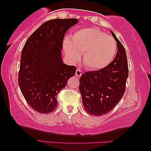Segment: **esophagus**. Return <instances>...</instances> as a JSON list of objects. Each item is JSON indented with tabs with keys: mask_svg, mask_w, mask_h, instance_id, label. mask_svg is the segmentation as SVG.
<instances>
[{
	"mask_svg": "<svg viewBox=\"0 0 151 151\" xmlns=\"http://www.w3.org/2000/svg\"><path fill=\"white\" fill-rule=\"evenodd\" d=\"M82 75V72H81V70L80 69H77V70L76 71V76L78 78H80L81 77V76Z\"/></svg>",
	"mask_w": 151,
	"mask_h": 151,
	"instance_id": "obj_1",
	"label": "esophagus"
}]
</instances>
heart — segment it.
Returning a JSON list of instances; mask_svg holds the SVG:
<instances>
[{
	"label": "heart",
	"instance_id": "obj_1",
	"mask_svg": "<svg viewBox=\"0 0 151 151\" xmlns=\"http://www.w3.org/2000/svg\"><path fill=\"white\" fill-rule=\"evenodd\" d=\"M64 50L72 61H78L80 54H83L86 68L97 70L112 61L116 51V43L100 29L88 27L76 31L71 35V41H64Z\"/></svg>",
	"mask_w": 151,
	"mask_h": 151
}]
</instances>
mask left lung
Instances as JSON below:
<instances>
[{"mask_svg":"<svg viewBox=\"0 0 151 151\" xmlns=\"http://www.w3.org/2000/svg\"><path fill=\"white\" fill-rule=\"evenodd\" d=\"M111 33L117 42L114 59L100 70L86 71L80 79L79 89L84 109L96 116L110 112L117 105L125 92L128 76L125 49L114 33Z\"/></svg>","mask_w":151,"mask_h":151,"instance_id":"left-lung-1","label":"left lung"}]
</instances>
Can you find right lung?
Masks as SVG:
<instances>
[{
	"mask_svg": "<svg viewBox=\"0 0 151 151\" xmlns=\"http://www.w3.org/2000/svg\"><path fill=\"white\" fill-rule=\"evenodd\" d=\"M77 19L45 22L27 39L21 52L19 85L28 104L37 112L55 110L57 96L65 88L76 68L63 63L61 49L65 34Z\"/></svg>",
	"mask_w": 151,
	"mask_h": 151,
	"instance_id": "obj_1",
	"label": "right lung"
}]
</instances>
